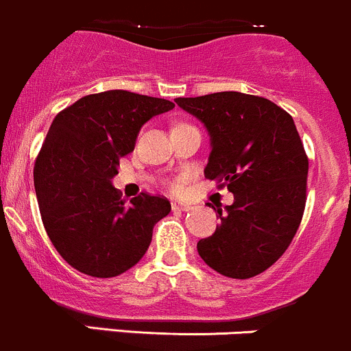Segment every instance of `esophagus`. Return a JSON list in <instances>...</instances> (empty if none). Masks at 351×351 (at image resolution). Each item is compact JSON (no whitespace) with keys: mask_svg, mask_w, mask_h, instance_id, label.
<instances>
[{"mask_svg":"<svg viewBox=\"0 0 351 351\" xmlns=\"http://www.w3.org/2000/svg\"><path fill=\"white\" fill-rule=\"evenodd\" d=\"M191 204H186V203H172V211H189L191 210Z\"/></svg>","mask_w":351,"mask_h":351,"instance_id":"34e87169","label":"esophagus"}]
</instances>
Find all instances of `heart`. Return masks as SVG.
<instances>
[{
  "label": "heart",
  "instance_id": "1",
  "mask_svg": "<svg viewBox=\"0 0 351 351\" xmlns=\"http://www.w3.org/2000/svg\"><path fill=\"white\" fill-rule=\"evenodd\" d=\"M171 189H172V191H177V189H179V184L172 182V184H171Z\"/></svg>",
  "mask_w": 351,
  "mask_h": 351
}]
</instances>
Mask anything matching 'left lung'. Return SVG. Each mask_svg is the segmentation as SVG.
Segmentation results:
<instances>
[{
    "label": "left lung",
    "mask_w": 351,
    "mask_h": 351,
    "mask_svg": "<svg viewBox=\"0 0 351 351\" xmlns=\"http://www.w3.org/2000/svg\"><path fill=\"white\" fill-rule=\"evenodd\" d=\"M176 102L210 133L204 177L234 193V204L213 208L221 223L197 242V252L220 275L252 278L282 258L305 210L308 158L292 116L265 97L241 92Z\"/></svg>",
    "instance_id": "8db88e82"
}]
</instances>
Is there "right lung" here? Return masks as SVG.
I'll use <instances>...</instances> for the list:
<instances>
[{
  "label": "right lung",
  "mask_w": 351,
  "mask_h": 351,
  "mask_svg": "<svg viewBox=\"0 0 351 351\" xmlns=\"http://www.w3.org/2000/svg\"><path fill=\"white\" fill-rule=\"evenodd\" d=\"M174 102L128 90L76 100L54 117L34 165L40 217L61 258L95 278L133 268L167 217L164 196L141 193L130 204L110 184L119 158L134 150L141 126Z\"/></svg>",
  "instance_id": "add662e5"
}]
</instances>
